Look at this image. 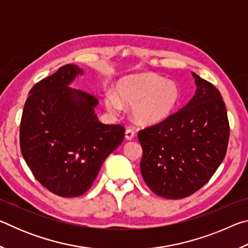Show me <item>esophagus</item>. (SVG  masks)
I'll return each mask as SVG.
<instances>
[{
  "mask_svg": "<svg viewBox=\"0 0 248 248\" xmlns=\"http://www.w3.org/2000/svg\"><path fill=\"white\" fill-rule=\"evenodd\" d=\"M134 130L133 129H127L125 130V139L128 140H132L134 138Z\"/></svg>",
  "mask_w": 248,
  "mask_h": 248,
  "instance_id": "1",
  "label": "esophagus"
}]
</instances>
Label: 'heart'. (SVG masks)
I'll list each match as a JSON object with an SVG mask.
<instances>
[{"mask_svg": "<svg viewBox=\"0 0 248 248\" xmlns=\"http://www.w3.org/2000/svg\"><path fill=\"white\" fill-rule=\"evenodd\" d=\"M179 89L173 81L145 73L128 77L117 83L115 94L104 96L109 111L119 112L123 106L132 107L133 119L140 124H154L165 120L179 100Z\"/></svg>", "mask_w": 248, "mask_h": 248, "instance_id": "obj_1", "label": "heart"}]
</instances>
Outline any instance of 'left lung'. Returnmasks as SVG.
<instances>
[{"mask_svg":"<svg viewBox=\"0 0 248 248\" xmlns=\"http://www.w3.org/2000/svg\"><path fill=\"white\" fill-rule=\"evenodd\" d=\"M186 106L138 133L143 155L140 170L154 194L188 197L207 184L228 150L230 124L219 90L199 75Z\"/></svg>","mask_w":248,"mask_h":248,"instance_id":"1","label":"left lung"}]
</instances>
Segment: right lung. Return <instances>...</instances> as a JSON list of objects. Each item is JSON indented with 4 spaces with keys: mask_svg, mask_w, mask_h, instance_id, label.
<instances>
[{
    "mask_svg": "<svg viewBox=\"0 0 248 248\" xmlns=\"http://www.w3.org/2000/svg\"><path fill=\"white\" fill-rule=\"evenodd\" d=\"M82 73L78 66L65 64L36 83L20 120L25 162L45 188L63 198L85 194L124 138V125L98 120L95 96L68 86Z\"/></svg>",
    "mask_w": 248,
    "mask_h": 248,
    "instance_id": "add662e5",
    "label": "right lung"
}]
</instances>
